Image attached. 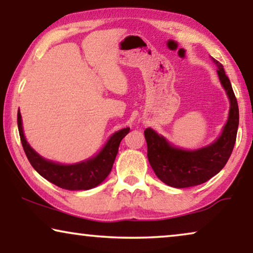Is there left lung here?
Here are the masks:
<instances>
[{"mask_svg":"<svg viewBox=\"0 0 253 253\" xmlns=\"http://www.w3.org/2000/svg\"><path fill=\"white\" fill-rule=\"evenodd\" d=\"M212 59L218 66L216 72L220 83L230 102L228 120L221 135L208 147L197 150H183L174 147L151 128L144 130L149 163L158 179L167 186L188 188L206 182L223 169L233 152L240 120L237 99L222 64L214 58Z\"/></svg>","mask_w":253,"mask_h":253,"instance_id":"1","label":"left lung"}]
</instances>
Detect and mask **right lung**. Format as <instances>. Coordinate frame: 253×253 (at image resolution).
Segmentation results:
<instances>
[{
    "label": "right lung",
    "mask_w": 253,
    "mask_h": 253,
    "mask_svg": "<svg viewBox=\"0 0 253 253\" xmlns=\"http://www.w3.org/2000/svg\"><path fill=\"white\" fill-rule=\"evenodd\" d=\"M17 123L21 144L33 169L49 182L67 190H88L102 183L111 172L120 142L129 131L128 127L116 131L95 157L72 165H63L47 161L32 149L25 138L19 110L17 115Z\"/></svg>",
    "instance_id": "1"
}]
</instances>
